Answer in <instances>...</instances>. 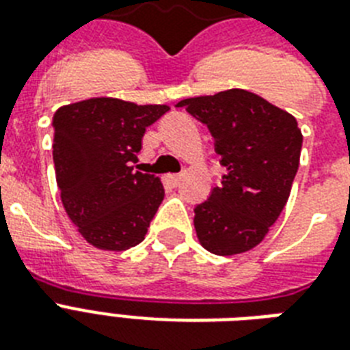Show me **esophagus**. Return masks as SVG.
Segmentation results:
<instances>
[{"instance_id":"1","label":"esophagus","mask_w":350,"mask_h":350,"mask_svg":"<svg viewBox=\"0 0 350 350\" xmlns=\"http://www.w3.org/2000/svg\"><path fill=\"white\" fill-rule=\"evenodd\" d=\"M180 181H181V174H170L169 176V183L172 187L180 185Z\"/></svg>"}]
</instances>
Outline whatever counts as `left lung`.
Masks as SVG:
<instances>
[{
  "instance_id": "left-lung-1",
  "label": "left lung",
  "mask_w": 350,
  "mask_h": 350,
  "mask_svg": "<svg viewBox=\"0 0 350 350\" xmlns=\"http://www.w3.org/2000/svg\"><path fill=\"white\" fill-rule=\"evenodd\" d=\"M176 107L208 126L227 170L221 185L194 208L200 243L218 256L254 249L291 196L304 143L298 121L243 89L187 98Z\"/></svg>"
}]
</instances>
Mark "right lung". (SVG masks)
Returning a JSON list of instances; mask_svg holds the SVG:
<instances>
[{
  "label": "right lung",
  "instance_id": "obj_1",
  "mask_svg": "<svg viewBox=\"0 0 350 350\" xmlns=\"http://www.w3.org/2000/svg\"><path fill=\"white\" fill-rule=\"evenodd\" d=\"M167 111V105L90 98L54 114L52 158L62 203L96 249L126 250L145 239L165 189L158 176L132 163L145 129Z\"/></svg>",
  "mask_w": 350,
  "mask_h": 350
}]
</instances>
